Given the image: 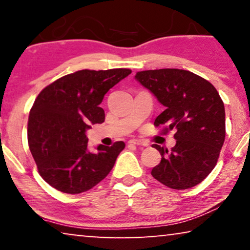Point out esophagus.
I'll return each mask as SVG.
<instances>
[{
    "label": "esophagus",
    "instance_id": "34e87169",
    "mask_svg": "<svg viewBox=\"0 0 250 250\" xmlns=\"http://www.w3.org/2000/svg\"><path fill=\"white\" fill-rule=\"evenodd\" d=\"M129 145H133V146H141V148H143V146H146V143L140 141V140H129L128 141Z\"/></svg>",
    "mask_w": 250,
    "mask_h": 250
}]
</instances>
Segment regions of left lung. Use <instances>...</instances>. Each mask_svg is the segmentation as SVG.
<instances>
[{
	"label": "left lung",
	"instance_id": "left-lung-1",
	"mask_svg": "<svg viewBox=\"0 0 250 250\" xmlns=\"http://www.w3.org/2000/svg\"><path fill=\"white\" fill-rule=\"evenodd\" d=\"M135 80L165 107L155 125L174 129L170 152L153 145L162 160L151 175L164 186L184 190L199 184L214 169L225 139L224 104L213 85L189 70L139 71Z\"/></svg>",
	"mask_w": 250,
	"mask_h": 250
}]
</instances>
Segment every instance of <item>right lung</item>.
<instances>
[{
    "mask_svg": "<svg viewBox=\"0 0 250 250\" xmlns=\"http://www.w3.org/2000/svg\"><path fill=\"white\" fill-rule=\"evenodd\" d=\"M132 70H78L42 90L28 118V145L44 181L64 193L77 194L101 182L125 143L87 148L86 131L104 122V94Z\"/></svg>",
    "mask_w": 250,
    "mask_h": 250,
    "instance_id": "add662e5",
    "label": "right lung"
}]
</instances>
